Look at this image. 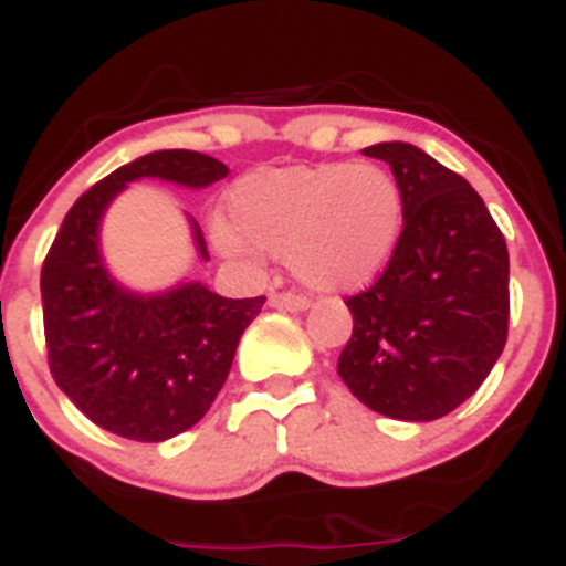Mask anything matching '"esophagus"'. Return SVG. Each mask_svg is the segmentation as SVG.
<instances>
[{"label":"esophagus","mask_w":566,"mask_h":566,"mask_svg":"<svg viewBox=\"0 0 566 566\" xmlns=\"http://www.w3.org/2000/svg\"><path fill=\"white\" fill-rule=\"evenodd\" d=\"M270 305L279 307V311L298 313V311H307L311 302H307V296H296V293H273V296H270Z\"/></svg>","instance_id":"1"}]
</instances>
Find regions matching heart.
I'll return each instance as SVG.
<instances>
[{"label":"heart","instance_id":"b5f03b06","mask_svg":"<svg viewBox=\"0 0 566 566\" xmlns=\"http://www.w3.org/2000/svg\"><path fill=\"white\" fill-rule=\"evenodd\" d=\"M230 221L259 253L287 259L298 282L319 293L363 291L382 273L402 230L400 184L379 164L261 169L230 192ZM239 253L232 232H218Z\"/></svg>","mask_w":566,"mask_h":566}]
</instances>
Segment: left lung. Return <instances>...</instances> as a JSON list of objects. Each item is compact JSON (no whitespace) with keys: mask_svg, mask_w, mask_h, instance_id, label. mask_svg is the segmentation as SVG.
I'll use <instances>...</instances> for the list:
<instances>
[{"mask_svg":"<svg viewBox=\"0 0 566 566\" xmlns=\"http://www.w3.org/2000/svg\"><path fill=\"white\" fill-rule=\"evenodd\" d=\"M363 151L400 184L402 232L382 275L348 298L336 371L377 415L429 422L467 402L506 345L510 253L467 178L400 140Z\"/></svg>","mask_w":566,"mask_h":566,"instance_id":"1","label":"left lung"}]
</instances>
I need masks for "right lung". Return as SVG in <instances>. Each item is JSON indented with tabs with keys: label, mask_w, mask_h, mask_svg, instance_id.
Segmentation results:
<instances>
[{
	"label": "right lung",
	"mask_w": 566,
	"mask_h": 566,
	"mask_svg": "<svg viewBox=\"0 0 566 566\" xmlns=\"http://www.w3.org/2000/svg\"><path fill=\"white\" fill-rule=\"evenodd\" d=\"M221 160L189 149L151 151L114 169L74 201L42 264V322L56 386L99 429L160 443L210 411L244 327L264 296L224 298L201 282L132 293L99 253L108 203L140 178L203 189L227 178ZM201 259L207 241L192 221Z\"/></svg>",
	"instance_id": "obj_1"
}]
</instances>
